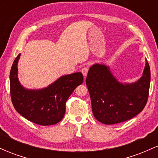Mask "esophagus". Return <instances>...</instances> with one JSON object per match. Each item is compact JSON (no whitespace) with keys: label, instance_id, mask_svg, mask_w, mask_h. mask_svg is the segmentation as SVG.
<instances>
[{"label":"esophagus","instance_id":"34e87169","mask_svg":"<svg viewBox=\"0 0 158 158\" xmlns=\"http://www.w3.org/2000/svg\"><path fill=\"white\" fill-rule=\"evenodd\" d=\"M88 68H86V67H85V68H83L81 69V73H82L83 76L85 77L87 76V74H88Z\"/></svg>","mask_w":158,"mask_h":158}]
</instances>
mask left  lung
<instances>
[{
    "label": "left lung",
    "instance_id": "obj_1",
    "mask_svg": "<svg viewBox=\"0 0 158 158\" xmlns=\"http://www.w3.org/2000/svg\"><path fill=\"white\" fill-rule=\"evenodd\" d=\"M143 76L132 84L119 83L106 65L90 67L86 78L94 116L106 125L133 118L143 110L148 101L150 68L147 60Z\"/></svg>",
    "mask_w": 158,
    "mask_h": 158
}]
</instances>
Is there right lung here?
<instances>
[{"mask_svg":"<svg viewBox=\"0 0 158 158\" xmlns=\"http://www.w3.org/2000/svg\"><path fill=\"white\" fill-rule=\"evenodd\" d=\"M19 54L10 70V96L14 108L30 122L41 126L58 123L64 117L67 100L77 86L83 82L82 73L63 76L48 88L27 90L18 79Z\"/></svg>","mask_w":158,"mask_h":158,"instance_id":"right-lung-1","label":"right lung"}]
</instances>
